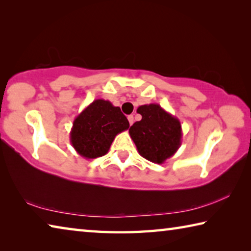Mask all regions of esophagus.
I'll return each instance as SVG.
<instances>
[{
    "label": "esophagus",
    "instance_id": "obj_1",
    "mask_svg": "<svg viewBox=\"0 0 251 251\" xmlns=\"http://www.w3.org/2000/svg\"><path fill=\"white\" fill-rule=\"evenodd\" d=\"M127 118H128L129 125H133V123H134V116H133V115H129Z\"/></svg>",
    "mask_w": 251,
    "mask_h": 251
}]
</instances>
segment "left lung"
Wrapping results in <instances>:
<instances>
[{"label":"left lung","mask_w":251,"mask_h":251,"mask_svg":"<svg viewBox=\"0 0 251 251\" xmlns=\"http://www.w3.org/2000/svg\"><path fill=\"white\" fill-rule=\"evenodd\" d=\"M142 120L129 128L139 155L155 164H164L181 145V124L160 105L151 103L137 108Z\"/></svg>","instance_id":"obj_1"}]
</instances>
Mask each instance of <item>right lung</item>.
Wrapping results in <instances>:
<instances>
[{
    "label": "right lung",
    "instance_id": "right-lung-1",
    "mask_svg": "<svg viewBox=\"0 0 251 251\" xmlns=\"http://www.w3.org/2000/svg\"><path fill=\"white\" fill-rule=\"evenodd\" d=\"M128 127L129 123L120 107L109 100H95L74 120L71 144L79 156L94 159L107 154L116 136Z\"/></svg>",
    "mask_w": 251,
    "mask_h": 251
}]
</instances>
